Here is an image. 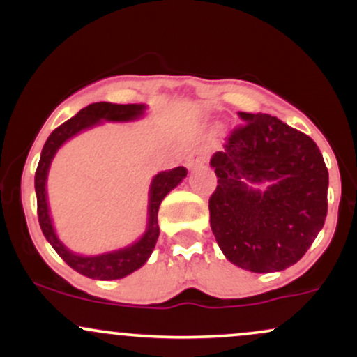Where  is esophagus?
Masks as SVG:
<instances>
[{"instance_id":"1","label":"esophagus","mask_w":357,"mask_h":357,"mask_svg":"<svg viewBox=\"0 0 357 357\" xmlns=\"http://www.w3.org/2000/svg\"><path fill=\"white\" fill-rule=\"evenodd\" d=\"M204 161H206V158H204L202 153L191 154L190 159H188V162H190V167H192V169H195V167H198V166H202Z\"/></svg>"}]
</instances>
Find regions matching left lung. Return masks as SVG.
Instances as JSON below:
<instances>
[{"mask_svg":"<svg viewBox=\"0 0 357 357\" xmlns=\"http://www.w3.org/2000/svg\"><path fill=\"white\" fill-rule=\"evenodd\" d=\"M223 151L211 158L216 243L236 267L280 272L297 264L322 230L329 173L309 136L268 114L240 112ZM268 182L265 190L252 183Z\"/></svg>","mask_w":357,"mask_h":357,"instance_id":"obj_1","label":"left lung"}]
</instances>
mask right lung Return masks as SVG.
<instances>
[{"instance_id": "1", "label": "right lung", "mask_w": 357, "mask_h": 357, "mask_svg": "<svg viewBox=\"0 0 357 357\" xmlns=\"http://www.w3.org/2000/svg\"><path fill=\"white\" fill-rule=\"evenodd\" d=\"M144 104H110V102H96L90 104L85 109H82L79 114H75L67 122L56 127L55 130L48 136L45 142L42 155H40L38 167L35 173V191H36V204H38V221L45 238L52 245L59 255L63 258L67 265H70L73 270L82 273L89 278L96 280H116L122 278L134 270L141 268L146 264L147 258L151 257L155 247V241L159 236V225H158V211L165 196L171 190H174L179 183L186 178V167L179 166L169 171H161L153 178L149 188V208H147V228L144 235L139 238L136 243L129 247L114 250V252L102 253V255L84 257L77 255L65 247L56 236L55 228H53L50 210L47 203V176L50 169L53 155L60 149L63 142L77 136L82 130L90 129L93 126L102 124V121L110 122H127L139 119L144 114Z\"/></svg>"}]
</instances>
